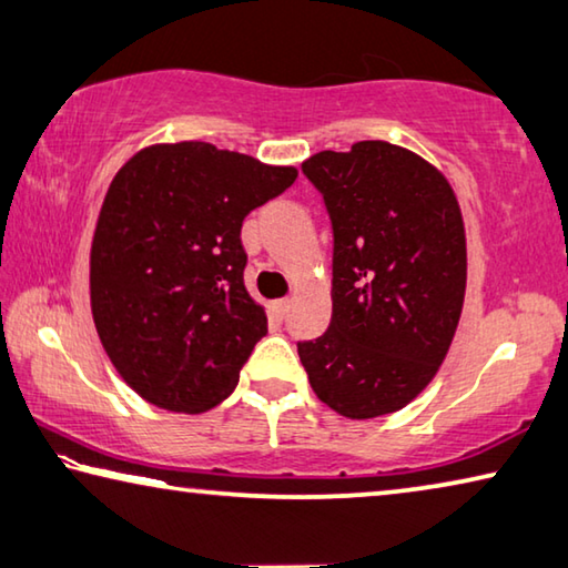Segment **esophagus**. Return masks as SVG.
<instances>
[{
	"label": "esophagus",
	"instance_id": "obj_1",
	"mask_svg": "<svg viewBox=\"0 0 568 568\" xmlns=\"http://www.w3.org/2000/svg\"><path fill=\"white\" fill-rule=\"evenodd\" d=\"M291 297H281V301H275L273 303V307H275V313L277 315H281V318H285V315H287V311H291Z\"/></svg>",
	"mask_w": 568,
	"mask_h": 568
}]
</instances>
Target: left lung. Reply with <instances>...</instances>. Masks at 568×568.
Masks as SVG:
<instances>
[{"label": "left lung", "instance_id": "8db88e82", "mask_svg": "<svg viewBox=\"0 0 568 568\" xmlns=\"http://www.w3.org/2000/svg\"><path fill=\"white\" fill-rule=\"evenodd\" d=\"M333 227V318L297 343L307 381L345 418L400 410L436 376L466 293V233L448 180L383 140L303 162Z\"/></svg>", "mask_w": 568, "mask_h": 568}]
</instances>
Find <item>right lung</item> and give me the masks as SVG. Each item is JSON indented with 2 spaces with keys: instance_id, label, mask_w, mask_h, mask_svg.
Returning a JSON list of instances; mask_svg holds the SVG:
<instances>
[{
  "instance_id": "right-lung-1",
  "label": "right lung",
  "mask_w": 568,
  "mask_h": 568,
  "mask_svg": "<svg viewBox=\"0 0 568 568\" xmlns=\"http://www.w3.org/2000/svg\"><path fill=\"white\" fill-rule=\"evenodd\" d=\"M295 178L210 142L145 148L114 175L92 240V318L152 406L203 413L235 390L267 333L243 283L240 227Z\"/></svg>"
}]
</instances>
